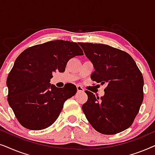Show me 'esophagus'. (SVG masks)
Listing matches in <instances>:
<instances>
[{
  "instance_id": "34e87169",
  "label": "esophagus",
  "mask_w": 155,
  "mask_h": 155,
  "mask_svg": "<svg viewBox=\"0 0 155 155\" xmlns=\"http://www.w3.org/2000/svg\"><path fill=\"white\" fill-rule=\"evenodd\" d=\"M84 88L82 87V86H80V85H78L77 86V91H78V92H84Z\"/></svg>"
}]
</instances>
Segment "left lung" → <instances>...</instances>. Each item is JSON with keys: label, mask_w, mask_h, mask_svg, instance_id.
Instances as JSON below:
<instances>
[{"label": "left lung", "mask_w": 155, "mask_h": 155, "mask_svg": "<svg viewBox=\"0 0 155 155\" xmlns=\"http://www.w3.org/2000/svg\"><path fill=\"white\" fill-rule=\"evenodd\" d=\"M78 44L94 65L91 79L107 84L103 97H96L85 91L88 99L82 111L97 132H122L133 124L143 103V75L133 58L124 51L102 44Z\"/></svg>", "instance_id": "obj_1"}]
</instances>
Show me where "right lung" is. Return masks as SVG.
Segmentation results:
<instances>
[{"label": "right lung", "mask_w": 155, "mask_h": 155, "mask_svg": "<svg viewBox=\"0 0 155 155\" xmlns=\"http://www.w3.org/2000/svg\"><path fill=\"white\" fill-rule=\"evenodd\" d=\"M82 55L77 43L63 40L31 46L19 55L6 83L8 104L23 127L42 130L56 121L77 87L73 84L62 88L51 84L52 73H63L70 59Z\"/></svg>", "instance_id": "obj_1"}]
</instances>
